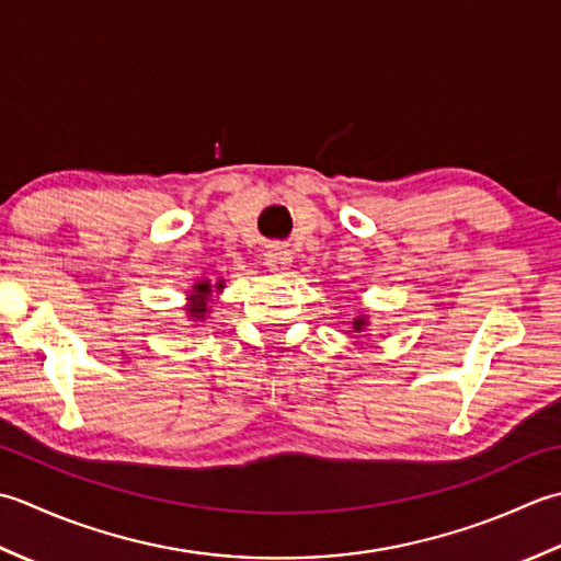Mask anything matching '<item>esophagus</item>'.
Returning <instances> with one entry per match:
<instances>
[{"label":"esophagus","mask_w":561,"mask_h":561,"mask_svg":"<svg viewBox=\"0 0 561 561\" xmlns=\"http://www.w3.org/2000/svg\"><path fill=\"white\" fill-rule=\"evenodd\" d=\"M293 261L290 251L285 247H268V251L264 254V264L273 271V273H283L288 268V264Z\"/></svg>","instance_id":"obj_1"}]
</instances>
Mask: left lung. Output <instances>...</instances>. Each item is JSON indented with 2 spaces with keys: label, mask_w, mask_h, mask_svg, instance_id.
Listing matches in <instances>:
<instances>
[{
  "label": "left lung",
  "mask_w": 561,
  "mask_h": 561,
  "mask_svg": "<svg viewBox=\"0 0 561 561\" xmlns=\"http://www.w3.org/2000/svg\"><path fill=\"white\" fill-rule=\"evenodd\" d=\"M365 327V319H356V322H353V329H356V331H360Z\"/></svg>",
  "instance_id": "left-lung-1"
}]
</instances>
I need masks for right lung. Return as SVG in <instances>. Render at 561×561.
Here are the masks:
<instances>
[{
    "instance_id": "obj_1",
    "label": "right lung",
    "mask_w": 561,
    "mask_h": 561,
    "mask_svg": "<svg viewBox=\"0 0 561 561\" xmlns=\"http://www.w3.org/2000/svg\"><path fill=\"white\" fill-rule=\"evenodd\" d=\"M217 288H222V283L217 285ZM208 295H210V283L208 280H203V283H198L196 285V293H193V307H191V314L193 317H203V312L208 310V307H205V300H208Z\"/></svg>"
}]
</instances>
